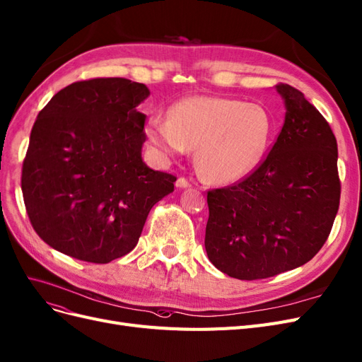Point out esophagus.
I'll list each match as a JSON object with an SVG mask.
<instances>
[{"label":"esophagus","instance_id":"34e87169","mask_svg":"<svg viewBox=\"0 0 362 362\" xmlns=\"http://www.w3.org/2000/svg\"><path fill=\"white\" fill-rule=\"evenodd\" d=\"M175 185L178 187V189H185V187H190L192 184H190V181L187 180V178H184V177H180V178L177 180Z\"/></svg>","mask_w":362,"mask_h":362}]
</instances>
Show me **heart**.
I'll use <instances>...</instances> for the list:
<instances>
[{
    "mask_svg": "<svg viewBox=\"0 0 362 362\" xmlns=\"http://www.w3.org/2000/svg\"><path fill=\"white\" fill-rule=\"evenodd\" d=\"M272 122L255 103L221 97H187L170 109V118L146 122V136L161 154L196 148V168L209 182H233L250 173L265 156Z\"/></svg>",
    "mask_w": 362,
    "mask_h": 362,
    "instance_id": "1",
    "label": "heart"
}]
</instances>
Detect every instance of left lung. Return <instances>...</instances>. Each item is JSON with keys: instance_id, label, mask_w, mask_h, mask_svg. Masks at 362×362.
<instances>
[{"instance_id": "8db88e82", "label": "left lung", "mask_w": 362, "mask_h": 362, "mask_svg": "<svg viewBox=\"0 0 362 362\" xmlns=\"http://www.w3.org/2000/svg\"><path fill=\"white\" fill-rule=\"evenodd\" d=\"M286 118L268 156L243 180L208 190V259L240 280L301 267L328 240L340 205L337 141L304 94L277 83Z\"/></svg>"}]
</instances>
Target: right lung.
Wrapping results in <instances>:
<instances>
[{"instance_id":"right-lung-1","label":"right lung","mask_w":362,"mask_h":362,"mask_svg":"<svg viewBox=\"0 0 362 362\" xmlns=\"http://www.w3.org/2000/svg\"><path fill=\"white\" fill-rule=\"evenodd\" d=\"M146 85L124 78L73 82L37 117L21 187L37 235L91 264L130 253L151 208L173 192L175 175L142 161L146 115L136 110Z\"/></svg>"}]
</instances>
